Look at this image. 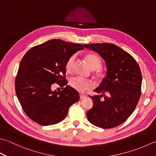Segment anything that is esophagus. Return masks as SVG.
<instances>
[{
	"label": "esophagus",
	"mask_w": 156,
	"mask_h": 156,
	"mask_svg": "<svg viewBox=\"0 0 156 156\" xmlns=\"http://www.w3.org/2000/svg\"><path fill=\"white\" fill-rule=\"evenodd\" d=\"M87 97L86 94H80V99H84Z\"/></svg>",
	"instance_id": "esophagus-1"
}]
</instances>
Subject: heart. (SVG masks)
I'll use <instances>...</instances> for the list:
<instances>
[{
  "mask_svg": "<svg viewBox=\"0 0 156 156\" xmlns=\"http://www.w3.org/2000/svg\"><path fill=\"white\" fill-rule=\"evenodd\" d=\"M88 65L92 69H96L94 72V76L97 79H102L105 76V72L101 68V59L93 53H89L85 56ZM75 60V55H72L67 60L65 65L66 71L68 73H71L74 68V63ZM69 85L75 90L79 92H84V90L90 89L93 86V82L87 79L82 78L80 77H74L70 79Z\"/></svg>",
  "mask_w": 156,
  "mask_h": 156,
  "instance_id": "heart-1",
  "label": "heart"
}]
</instances>
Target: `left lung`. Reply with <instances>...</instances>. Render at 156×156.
<instances>
[{"instance_id": "left-lung-1", "label": "left lung", "mask_w": 156, "mask_h": 156, "mask_svg": "<svg viewBox=\"0 0 156 156\" xmlns=\"http://www.w3.org/2000/svg\"><path fill=\"white\" fill-rule=\"evenodd\" d=\"M84 46L99 53L107 66L106 77L94 90L99 94L90 96L93 106L87 113L88 120L102 129L118 126L130 117L139 102L141 94V69L129 53L114 44Z\"/></svg>"}]
</instances>
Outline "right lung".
<instances>
[{
  "mask_svg": "<svg viewBox=\"0 0 156 156\" xmlns=\"http://www.w3.org/2000/svg\"><path fill=\"white\" fill-rule=\"evenodd\" d=\"M82 44L53 39L32 47L21 59L15 78V92L24 112L40 125L57 124L66 117L69 107L80 99L66 80L65 65ZM54 83L66 87L52 91Z\"/></svg>",
  "mask_w": 156,
  "mask_h": 156,
  "instance_id": "add662e5",
  "label": "right lung"
}]
</instances>
